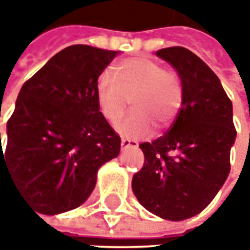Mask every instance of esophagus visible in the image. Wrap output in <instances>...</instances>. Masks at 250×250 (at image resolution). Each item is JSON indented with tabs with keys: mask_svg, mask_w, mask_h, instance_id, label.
Instances as JSON below:
<instances>
[{
	"mask_svg": "<svg viewBox=\"0 0 250 250\" xmlns=\"http://www.w3.org/2000/svg\"><path fill=\"white\" fill-rule=\"evenodd\" d=\"M138 147V142L132 139H122L121 140V149L126 150V149H136Z\"/></svg>",
	"mask_w": 250,
	"mask_h": 250,
	"instance_id": "34e87169",
	"label": "esophagus"
}]
</instances>
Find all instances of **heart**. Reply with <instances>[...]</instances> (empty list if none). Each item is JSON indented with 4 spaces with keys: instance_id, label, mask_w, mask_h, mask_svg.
Masks as SVG:
<instances>
[{
    "instance_id": "obj_1",
    "label": "heart",
    "mask_w": 250,
    "mask_h": 250,
    "mask_svg": "<svg viewBox=\"0 0 250 250\" xmlns=\"http://www.w3.org/2000/svg\"><path fill=\"white\" fill-rule=\"evenodd\" d=\"M104 118L117 122L130 100L133 112L117 125V132L138 139L150 133L151 124L166 126L175 118L182 104V84L177 72L161 68L150 58H129L101 76L96 90Z\"/></svg>"
}]
</instances>
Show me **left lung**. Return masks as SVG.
I'll return each instance as SVG.
<instances>
[{
  "mask_svg": "<svg viewBox=\"0 0 250 250\" xmlns=\"http://www.w3.org/2000/svg\"><path fill=\"white\" fill-rule=\"evenodd\" d=\"M156 55L177 71L182 107L164 136L139 145L145 164L132 178V190L150 213L182 221L205 210L228 178L236 138L232 103L196 54L168 47Z\"/></svg>",
  "mask_w": 250,
  "mask_h": 250,
  "instance_id": "left-lung-1",
  "label": "left lung"
}]
</instances>
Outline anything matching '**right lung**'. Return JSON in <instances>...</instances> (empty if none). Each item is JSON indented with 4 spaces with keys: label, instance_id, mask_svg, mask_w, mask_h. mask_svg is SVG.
Instances as JSON below:
<instances>
[{
    "label": "right lung",
    "instance_id": "1",
    "mask_svg": "<svg viewBox=\"0 0 250 250\" xmlns=\"http://www.w3.org/2000/svg\"><path fill=\"white\" fill-rule=\"evenodd\" d=\"M120 51L75 44L24 82L6 124L1 168L39 213L55 216L83 205L97 171L118 157L120 136L101 114L99 76Z\"/></svg>",
    "mask_w": 250,
    "mask_h": 250
}]
</instances>
